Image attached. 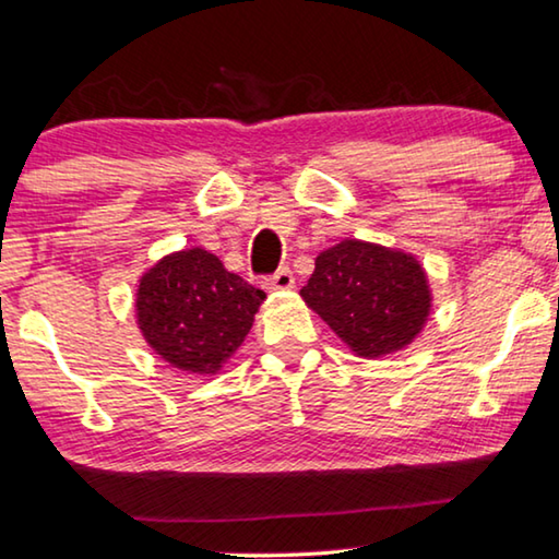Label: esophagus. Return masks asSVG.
I'll return each instance as SVG.
<instances>
[{"instance_id": "obj_1", "label": "esophagus", "mask_w": 559, "mask_h": 559, "mask_svg": "<svg viewBox=\"0 0 559 559\" xmlns=\"http://www.w3.org/2000/svg\"><path fill=\"white\" fill-rule=\"evenodd\" d=\"M295 287V277H292V272L287 267H282L280 272H274L270 280H264V289L267 292H287Z\"/></svg>"}]
</instances>
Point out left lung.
<instances>
[{
  "label": "left lung",
  "mask_w": 559,
  "mask_h": 559,
  "mask_svg": "<svg viewBox=\"0 0 559 559\" xmlns=\"http://www.w3.org/2000/svg\"><path fill=\"white\" fill-rule=\"evenodd\" d=\"M352 355L380 359L409 347L432 314L427 270L412 252L365 239H342L314 257L299 289Z\"/></svg>",
  "instance_id": "left-lung-1"
}]
</instances>
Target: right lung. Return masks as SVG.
<instances>
[{"label":"right lung","mask_w":559,"mask_h":559,"mask_svg":"<svg viewBox=\"0 0 559 559\" xmlns=\"http://www.w3.org/2000/svg\"><path fill=\"white\" fill-rule=\"evenodd\" d=\"M264 292L229 272L204 247L169 252L136 282V328L169 367L214 377L254 324Z\"/></svg>","instance_id":"obj_1"}]
</instances>
